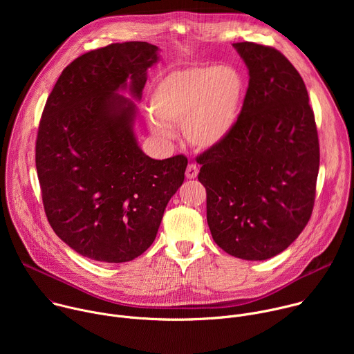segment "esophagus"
Masks as SVG:
<instances>
[{
	"label": "esophagus",
	"instance_id": "34e87169",
	"mask_svg": "<svg viewBox=\"0 0 354 354\" xmlns=\"http://www.w3.org/2000/svg\"><path fill=\"white\" fill-rule=\"evenodd\" d=\"M197 174H198V167L196 164H189L187 168H186V172H185L186 178L187 179H194L197 176Z\"/></svg>",
	"mask_w": 354,
	"mask_h": 354
}]
</instances>
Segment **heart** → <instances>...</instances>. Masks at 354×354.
Here are the masks:
<instances>
[{
  "mask_svg": "<svg viewBox=\"0 0 354 354\" xmlns=\"http://www.w3.org/2000/svg\"><path fill=\"white\" fill-rule=\"evenodd\" d=\"M243 75L232 66H200L174 70L149 99V130L161 138L180 124L185 140L198 149L220 145L232 131L245 96Z\"/></svg>",
  "mask_w": 354,
  "mask_h": 354,
  "instance_id": "1",
  "label": "heart"
}]
</instances>
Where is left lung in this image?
I'll list each match as a JSON object with an SVG mask.
<instances>
[{"mask_svg":"<svg viewBox=\"0 0 354 354\" xmlns=\"http://www.w3.org/2000/svg\"><path fill=\"white\" fill-rule=\"evenodd\" d=\"M249 70L241 113L230 136L205 151L214 242L245 261L279 255L308 224L319 171V141L304 81L270 46L234 43Z\"/></svg>","mask_w":354,"mask_h":354,"instance_id":"obj_1","label":"left lung"}]
</instances>
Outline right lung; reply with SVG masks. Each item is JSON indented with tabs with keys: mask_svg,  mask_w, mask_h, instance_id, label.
Instances as JSON below:
<instances>
[{
	"mask_svg": "<svg viewBox=\"0 0 354 354\" xmlns=\"http://www.w3.org/2000/svg\"><path fill=\"white\" fill-rule=\"evenodd\" d=\"M158 47L112 43L77 57L48 95L36 138V169L47 220L80 255L133 261L154 242L187 158L153 160L137 144L134 102ZM129 85L127 86V84Z\"/></svg>",
	"mask_w": 354,
	"mask_h": 354,
	"instance_id": "obj_1",
	"label": "right lung"
}]
</instances>
